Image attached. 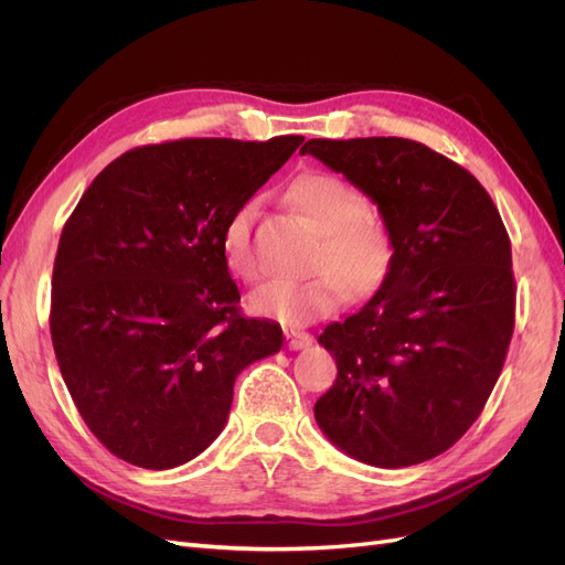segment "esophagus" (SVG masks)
<instances>
[{"mask_svg":"<svg viewBox=\"0 0 565 565\" xmlns=\"http://www.w3.org/2000/svg\"><path fill=\"white\" fill-rule=\"evenodd\" d=\"M285 337H287V347L292 351L309 349L313 344V337L309 332H301V330H295V328L285 330Z\"/></svg>","mask_w":565,"mask_h":565,"instance_id":"34e87169","label":"esophagus"}]
</instances>
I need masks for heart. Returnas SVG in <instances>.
<instances>
[{"label":"heart","mask_w":565,"mask_h":565,"mask_svg":"<svg viewBox=\"0 0 565 565\" xmlns=\"http://www.w3.org/2000/svg\"><path fill=\"white\" fill-rule=\"evenodd\" d=\"M289 202L309 224L322 233L316 252L313 276L303 280L276 278L262 285L249 299L252 311L289 324H303L337 311L349 299L372 297L388 280L396 243L380 216L367 212V200L344 179L324 172L299 177L289 185ZM256 202L247 200L226 221L221 233V254L233 276L254 280L259 276L252 243Z\"/></svg>","instance_id":"1"}]
</instances>
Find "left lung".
I'll list each match as a JSON object with an SVG mask.
<instances>
[{"label": "left lung", "instance_id": "1", "mask_svg": "<svg viewBox=\"0 0 565 565\" xmlns=\"http://www.w3.org/2000/svg\"><path fill=\"white\" fill-rule=\"evenodd\" d=\"M306 152L377 204L396 243L380 292L318 337L339 372L316 422L363 465H419L467 434L502 372L516 306L507 228L486 188L424 143L311 139Z\"/></svg>", "mask_w": 565, "mask_h": 565}]
</instances>
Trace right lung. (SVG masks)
Instances as JSON below:
<instances>
[{"instance_id":"obj_1","label":"right lung","mask_w":565,"mask_h":565,"mask_svg":"<svg viewBox=\"0 0 565 565\" xmlns=\"http://www.w3.org/2000/svg\"><path fill=\"white\" fill-rule=\"evenodd\" d=\"M301 141L134 148L67 218L51 341L82 419L115 457L156 471L191 461L224 431L237 374L280 351V324L241 313L221 233Z\"/></svg>"}]
</instances>
